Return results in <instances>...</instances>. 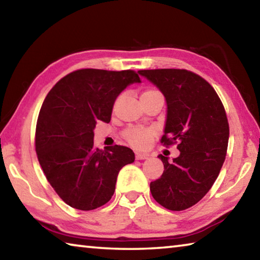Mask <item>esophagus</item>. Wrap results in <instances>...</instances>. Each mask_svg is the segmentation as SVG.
<instances>
[{"instance_id": "1", "label": "esophagus", "mask_w": 260, "mask_h": 260, "mask_svg": "<svg viewBox=\"0 0 260 260\" xmlns=\"http://www.w3.org/2000/svg\"><path fill=\"white\" fill-rule=\"evenodd\" d=\"M149 157V155H147V153H141V152H136L135 153V158L138 160H143V159H147V158Z\"/></svg>"}]
</instances>
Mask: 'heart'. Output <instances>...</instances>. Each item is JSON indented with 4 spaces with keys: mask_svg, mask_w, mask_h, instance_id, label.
Masks as SVG:
<instances>
[{
    "mask_svg": "<svg viewBox=\"0 0 260 260\" xmlns=\"http://www.w3.org/2000/svg\"><path fill=\"white\" fill-rule=\"evenodd\" d=\"M159 93L155 89H148L146 91H143V94L141 96H146V95H151V94H156ZM153 135V131L151 129H146V128H128L125 131L124 133V138L127 140L131 146H133L135 148L142 149L148 147L151 142Z\"/></svg>",
    "mask_w": 260,
    "mask_h": 260,
    "instance_id": "1",
    "label": "heart"
}]
</instances>
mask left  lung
Wrapping results in <instances>:
<instances>
[{"label": "left lung", "mask_w": 260, "mask_h": 260, "mask_svg": "<svg viewBox=\"0 0 260 260\" xmlns=\"http://www.w3.org/2000/svg\"><path fill=\"white\" fill-rule=\"evenodd\" d=\"M167 104L161 143H178L180 155L169 161L158 156L164 172L150 183L153 199L161 206L182 211L195 205L217 180L225 161L230 126L225 108L213 87L187 70H141Z\"/></svg>", "instance_id": "left-lung-1"}]
</instances>
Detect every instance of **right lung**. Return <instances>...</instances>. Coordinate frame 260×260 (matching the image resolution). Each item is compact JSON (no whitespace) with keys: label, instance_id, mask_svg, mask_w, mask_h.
Listing matches in <instances>:
<instances>
[{"label":"right lung","instance_id":"obj_1","mask_svg":"<svg viewBox=\"0 0 260 260\" xmlns=\"http://www.w3.org/2000/svg\"><path fill=\"white\" fill-rule=\"evenodd\" d=\"M138 73L82 69L68 74L48 93L39 113L35 150L46 178L74 209L89 211L111 200L119 171L135 159L122 146L94 147L99 120L111 119L114 101Z\"/></svg>","mask_w":260,"mask_h":260}]
</instances>
